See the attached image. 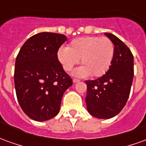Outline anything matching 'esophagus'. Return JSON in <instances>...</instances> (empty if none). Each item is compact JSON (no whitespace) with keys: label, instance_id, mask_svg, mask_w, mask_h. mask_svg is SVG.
I'll return each instance as SVG.
<instances>
[{"label":"esophagus","instance_id":"obj_1","mask_svg":"<svg viewBox=\"0 0 146 146\" xmlns=\"http://www.w3.org/2000/svg\"><path fill=\"white\" fill-rule=\"evenodd\" d=\"M73 83L79 82V81H80V80H79V79H76V78H73Z\"/></svg>","mask_w":146,"mask_h":146}]
</instances>
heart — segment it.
I'll return each instance as SVG.
<instances>
[{"instance_id":"obj_1","label":"heart","mask_w":146,"mask_h":146,"mask_svg":"<svg viewBox=\"0 0 146 146\" xmlns=\"http://www.w3.org/2000/svg\"><path fill=\"white\" fill-rule=\"evenodd\" d=\"M115 48L112 40L106 36H82L73 40L68 48H60L57 57L66 71H70L78 63L83 66L74 71L76 76L91 74L98 77L104 75L113 62Z\"/></svg>"}]
</instances>
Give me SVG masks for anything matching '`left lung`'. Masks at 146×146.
Masks as SVG:
<instances>
[{
  "label": "left lung",
  "instance_id": "1",
  "mask_svg": "<svg viewBox=\"0 0 146 146\" xmlns=\"http://www.w3.org/2000/svg\"><path fill=\"white\" fill-rule=\"evenodd\" d=\"M105 35L115 48L114 57L106 74L96 80H85L87 109L99 119H110L123 110L129 98L134 77V58L127 45L116 36Z\"/></svg>",
  "mask_w": 146,
  "mask_h": 146
}]
</instances>
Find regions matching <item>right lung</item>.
I'll return each mask as SVG.
<instances>
[{"label":"right lung","instance_id":"add662e5","mask_svg":"<svg viewBox=\"0 0 146 146\" xmlns=\"http://www.w3.org/2000/svg\"><path fill=\"white\" fill-rule=\"evenodd\" d=\"M66 39L60 33L35 34L24 43L15 59L18 102L24 113L36 121L56 116L64 92L73 84L57 57L58 48Z\"/></svg>","mask_w":146,"mask_h":146}]
</instances>
